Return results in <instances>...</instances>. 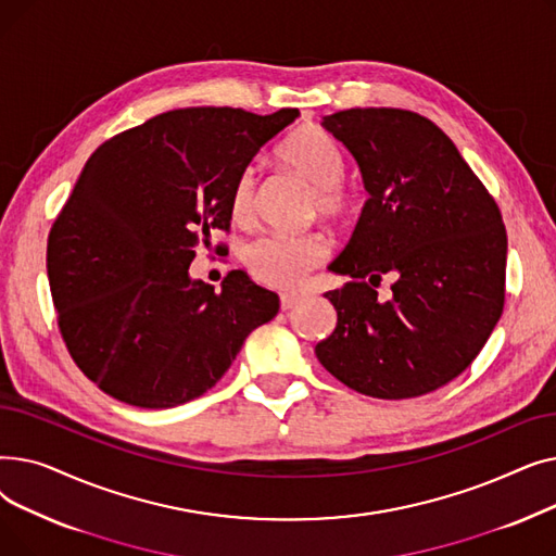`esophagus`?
<instances>
[{
	"label": "esophagus",
	"mask_w": 556,
	"mask_h": 556,
	"mask_svg": "<svg viewBox=\"0 0 556 556\" xmlns=\"http://www.w3.org/2000/svg\"><path fill=\"white\" fill-rule=\"evenodd\" d=\"M300 302H302V298H300V295L286 293V295H281V311H290V308H295Z\"/></svg>",
	"instance_id": "obj_1"
}]
</instances>
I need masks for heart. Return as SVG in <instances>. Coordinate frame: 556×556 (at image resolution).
Returning a JSON list of instances; mask_svg holds the SVG:
<instances>
[{"label":"heart","instance_id":"heart-1","mask_svg":"<svg viewBox=\"0 0 556 556\" xmlns=\"http://www.w3.org/2000/svg\"><path fill=\"white\" fill-rule=\"evenodd\" d=\"M277 157L306 185H311L308 214L342 220L354 210V193L344 178V155L329 132L317 126H304L290 132L279 146ZM258 173L250 166L241 170L229 195L231 218L248 225L256 210ZM329 254L325 233H268L252 241L245 250V263L256 281L270 288H298L304 277Z\"/></svg>","mask_w":556,"mask_h":556}]
</instances>
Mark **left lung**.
I'll use <instances>...</instances> for the list:
<instances>
[{
    "label": "left lung",
    "mask_w": 556,
    "mask_h": 556,
    "mask_svg": "<svg viewBox=\"0 0 556 556\" xmlns=\"http://www.w3.org/2000/svg\"><path fill=\"white\" fill-rule=\"evenodd\" d=\"M323 126L354 155L369 198L329 266L354 281L325 293L338 325L315 356L361 394H428L476 361L503 315L501 210L455 143L417 112L354 108ZM386 274L395 279L390 301L372 290Z\"/></svg>",
    "instance_id": "8db88e82"
}]
</instances>
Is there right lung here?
I'll return each mask as SVG.
<instances>
[{
    "mask_svg": "<svg viewBox=\"0 0 556 556\" xmlns=\"http://www.w3.org/2000/svg\"><path fill=\"white\" fill-rule=\"evenodd\" d=\"M300 110L185 108L101 143L58 214L47 275L78 369L105 394L162 410L212 390L279 311L231 270L220 293L189 266L229 229L233 182Z\"/></svg>",
    "mask_w": 556,
    "mask_h": 556,
    "instance_id": "1",
    "label": "right lung"
}]
</instances>
